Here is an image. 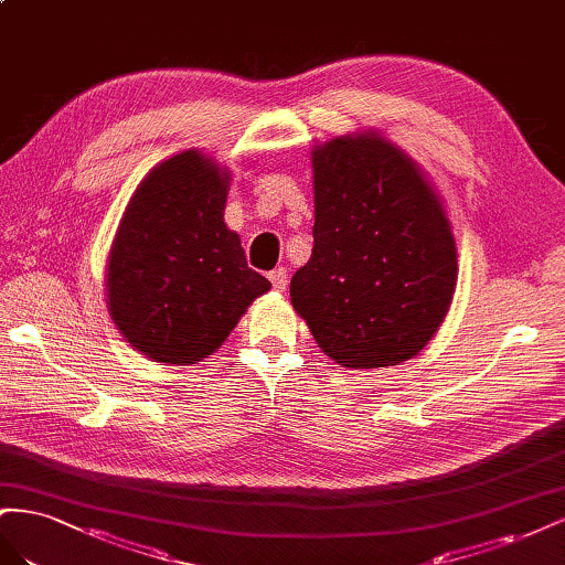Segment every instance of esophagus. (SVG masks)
I'll return each instance as SVG.
<instances>
[{
  "label": "esophagus",
  "instance_id": "34e87169",
  "mask_svg": "<svg viewBox=\"0 0 565 565\" xmlns=\"http://www.w3.org/2000/svg\"><path fill=\"white\" fill-rule=\"evenodd\" d=\"M269 281H271L274 288H277V291H284L286 284H288V271H286L284 267L271 269V271H269Z\"/></svg>",
  "mask_w": 565,
  "mask_h": 565
}]
</instances>
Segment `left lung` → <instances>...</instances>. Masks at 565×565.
<instances>
[{
	"label": "left lung",
	"instance_id": "obj_1",
	"mask_svg": "<svg viewBox=\"0 0 565 565\" xmlns=\"http://www.w3.org/2000/svg\"><path fill=\"white\" fill-rule=\"evenodd\" d=\"M315 246L291 302L319 348L350 369L414 358L438 331L457 284V248L424 174L374 135L312 153Z\"/></svg>",
	"mask_w": 565,
	"mask_h": 565
}]
</instances>
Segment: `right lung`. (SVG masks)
Here are the masks:
<instances>
[{
    "instance_id": "right-lung-1",
    "label": "right lung",
    "mask_w": 565,
    "mask_h": 565,
    "mask_svg": "<svg viewBox=\"0 0 565 565\" xmlns=\"http://www.w3.org/2000/svg\"><path fill=\"white\" fill-rule=\"evenodd\" d=\"M224 203L227 172L184 151L149 172L122 215L108 308L127 341L156 362H201L269 291L224 224Z\"/></svg>"
}]
</instances>
